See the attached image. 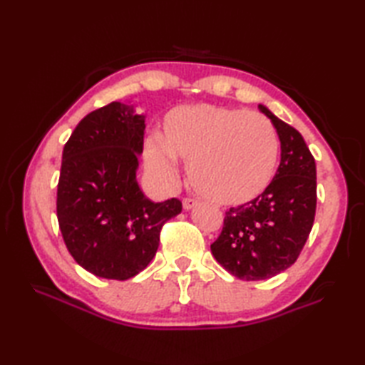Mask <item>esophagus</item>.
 Returning a JSON list of instances; mask_svg holds the SVG:
<instances>
[{
    "label": "esophagus",
    "instance_id": "1",
    "mask_svg": "<svg viewBox=\"0 0 365 365\" xmlns=\"http://www.w3.org/2000/svg\"><path fill=\"white\" fill-rule=\"evenodd\" d=\"M199 205V200L196 199H191V197H185L183 199V208L185 210H191V208H195Z\"/></svg>",
    "mask_w": 365,
    "mask_h": 365
}]
</instances>
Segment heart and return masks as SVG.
<instances>
[{"label":"heart","mask_w":365,"mask_h":365,"mask_svg":"<svg viewBox=\"0 0 365 365\" xmlns=\"http://www.w3.org/2000/svg\"><path fill=\"white\" fill-rule=\"evenodd\" d=\"M188 161L199 195L220 205L257 199L273 180L279 138L267 118L243 110L196 105L175 108L163 122V138L145 141V163L160 182L173 183L177 161Z\"/></svg>","instance_id":"b5f03b06"}]
</instances>
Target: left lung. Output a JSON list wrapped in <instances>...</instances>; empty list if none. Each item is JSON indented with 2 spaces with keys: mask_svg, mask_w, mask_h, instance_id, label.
Masks as SVG:
<instances>
[{
  "mask_svg": "<svg viewBox=\"0 0 365 365\" xmlns=\"http://www.w3.org/2000/svg\"><path fill=\"white\" fill-rule=\"evenodd\" d=\"M259 110L277 131L281 165L257 199L229 208L210 246L221 267L243 281L269 279L292 267L311 234L317 208L315 160L304 139L268 108L259 105Z\"/></svg>",
  "mask_w": 365,
  "mask_h": 365,
  "instance_id": "8db88e82",
  "label": "left lung"
}]
</instances>
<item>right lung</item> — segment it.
<instances>
[{"instance_id":"right-lung-1","label":"right lung","mask_w":365,"mask_h":365,"mask_svg":"<svg viewBox=\"0 0 365 365\" xmlns=\"http://www.w3.org/2000/svg\"><path fill=\"white\" fill-rule=\"evenodd\" d=\"M145 115L113 102L89 113L64 145L56 212L75 262L89 273L125 281L149 265L160 232L182 212L173 197L152 202L139 190Z\"/></svg>"}]
</instances>
